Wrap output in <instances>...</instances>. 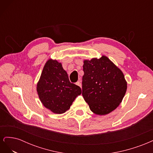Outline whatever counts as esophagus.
<instances>
[{
    "mask_svg": "<svg viewBox=\"0 0 153 153\" xmlns=\"http://www.w3.org/2000/svg\"><path fill=\"white\" fill-rule=\"evenodd\" d=\"M76 85H77L78 86H79L80 87H82V84H81V82H80V80L78 81V82L76 83Z\"/></svg>",
    "mask_w": 153,
    "mask_h": 153,
    "instance_id": "34e87169",
    "label": "esophagus"
}]
</instances>
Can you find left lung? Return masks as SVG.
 <instances>
[{
	"mask_svg": "<svg viewBox=\"0 0 153 153\" xmlns=\"http://www.w3.org/2000/svg\"><path fill=\"white\" fill-rule=\"evenodd\" d=\"M84 63L82 96L92 112L108 114L121 103L126 92L123 73L104 55Z\"/></svg>",
	"mask_w": 153,
	"mask_h": 153,
	"instance_id": "obj_1",
	"label": "left lung"
}]
</instances>
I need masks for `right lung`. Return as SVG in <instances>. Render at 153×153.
Here are the masks:
<instances>
[{"mask_svg": "<svg viewBox=\"0 0 153 153\" xmlns=\"http://www.w3.org/2000/svg\"><path fill=\"white\" fill-rule=\"evenodd\" d=\"M41 103L55 114H63L70 108L76 96L81 94L79 86L72 84L61 63L49 59L37 84Z\"/></svg>", "mask_w": 153, "mask_h": 153, "instance_id": "obj_1", "label": "right lung"}]
</instances>
